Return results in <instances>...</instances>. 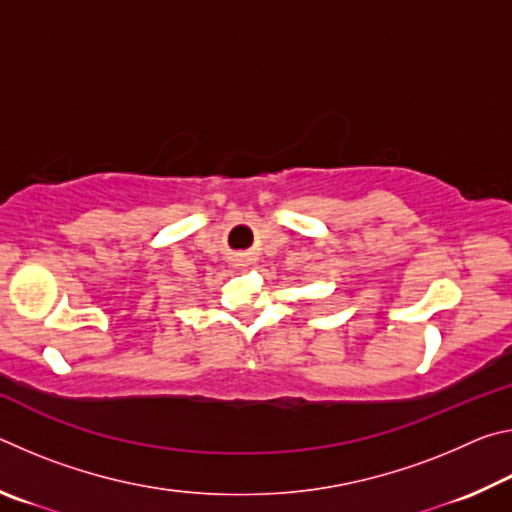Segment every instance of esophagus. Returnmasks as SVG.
<instances>
[{
  "mask_svg": "<svg viewBox=\"0 0 512 512\" xmlns=\"http://www.w3.org/2000/svg\"><path fill=\"white\" fill-rule=\"evenodd\" d=\"M246 262H248L246 255H235V264H237V266H244Z\"/></svg>",
  "mask_w": 512,
  "mask_h": 512,
  "instance_id": "1",
  "label": "esophagus"
}]
</instances>
